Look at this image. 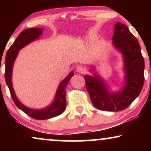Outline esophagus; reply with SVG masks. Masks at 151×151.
I'll use <instances>...</instances> for the list:
<instances>
[{
  "instance_id": "esophagus-1",
  "label": "esophagus",
  "mask_w": 151,
  "mask_h": 151,
  "mask_svg": "<svg viewBox=\"0 0 151 151\" xmlns=\"http://www.w3.org/2000/svg\"><path fill=\"white\" fill-rule=\"evenodd\" d=\"M76 70H77V72H79L80 74H84L86 72L85 69L82 66H78V67H77V68H76Z\"/></svg>"
}]
</instances>
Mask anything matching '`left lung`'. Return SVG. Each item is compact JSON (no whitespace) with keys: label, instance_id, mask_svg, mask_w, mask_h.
Listing matches in <instances>:
<instances>
[{"label":"left lung","instance_id":"obj_1","mask_svg":"<svg viewBox=\"0 0 151 151\" xmlns=\"http://www.w3.org/2000/svg\"><path fill=\"white\" fill-rule=\"evenodd\" d=\"M113 44L123 54L126 73L125 86L119 92L109 91L97 74L85 75L86 91L96 108L102 111H119L129 106L138 97L144 84V59L138 40L127 26L116 22L114 26Z\"/></svg>","mask_w":151,"mask_h":151}]
</instances>
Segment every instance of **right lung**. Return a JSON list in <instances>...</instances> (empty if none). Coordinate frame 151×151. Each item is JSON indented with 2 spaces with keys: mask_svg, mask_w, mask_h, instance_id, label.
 Returning <instances> with one entry per match:
<instances>
[{
  "mask_svg": "<svg viewBox=\"0 0 151 151\" xmlns=\"http://www.w3.org/2000/svg\"><path fill=\"white\" fill-rule=\"evenodd\" d=\"M42 33V30L41 28H29L22 31L13 44L10 46L6 53V70H5V79L6 84L9 88L10 95L14 101L15 104L21 109L26 114L30 116L37 120H45V119H51V118L58 116L64 112L65 110L66 105V96L65 89L67 87V84L70 79L73 77L74 72H71L69 75L64 79L60 84L57 91L56 96L51 105L45 109H31L26 107L20 102L18 98L15 96L14 89L12 84V72H13V67L14 64L15 60L18 54V51L21 50L22 47L27 45V44L37 39L40 35Z\"/></svg>",
  "mask_w": 151,
  "mask_h": 151,
  "instance_id": "add662e5",
  "label": "right lung"
}]
</instances>
